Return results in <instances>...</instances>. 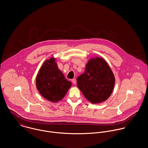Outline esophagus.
Segmentation results:
<instances>
[{"mask_svg": "<svg viewBox=\"0 0 148 148\" xmlns=\"http://www.w3.org/2000/svg\"><path fill=\"white\" fill-rule=\"evenodd\" d=\"M71 81H72L73 83L74 84H76V83H77V81H76V79H73L71 80Z\"/></svg>", "mask_w": 148, "mask_h": 148, "instance_id": "34e87169", "label": "esophagus"}]
</instances>
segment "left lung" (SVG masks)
I'll list each match as a JSON object with an SVG mask.
<instances>
[{"mask_svg": "<svg viewBox=\"0 0 148 148\" xmlns=\"http://www.w3.org/2000/svg\"><path fill=\"white\" fill-rule=\"evenodd\" d=\"M115 79L106 61L100 57L90 59L83 74L77 78V86L91 103L106 101L112 92Z\"/></svg>", "mask_w": 148, "mask_h": 148, "instance_id": "8db88e82", "label": "left lung"}]
</instances>
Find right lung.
<instances>
[{
    "label": "right lung",
    "instance_id": "add662e5",
    "mask_svg": "<svg viewBox=\"0 0 148 148\" xmlns=\"http://www.w3.org/2000/svg\"><path fill=\"white\" fill-rule=\"evenodd\" d=\"M36 84L40 94L53 103L62 100L71 86V83L58 69L54 58L44 62L37 75Z\"/></svg>",
    "mask_w": 148,
    "mask_h": 148
}]
</instances>
